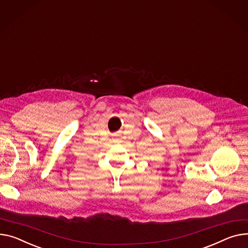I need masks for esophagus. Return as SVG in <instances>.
<instances>
[{"label":"esophagus","instance_id":"1","mask_svg":"<svg viewBox=\"0 0 248 248\" xmlns=\"http://www.w3.org/2000/svg\"><path fill=\"white\" fill-rule=\"evenodd\" d=\"M112 140H115V139H112Z\"/></svg>","mask_w":248,"mask_h":248}]
</instances>
